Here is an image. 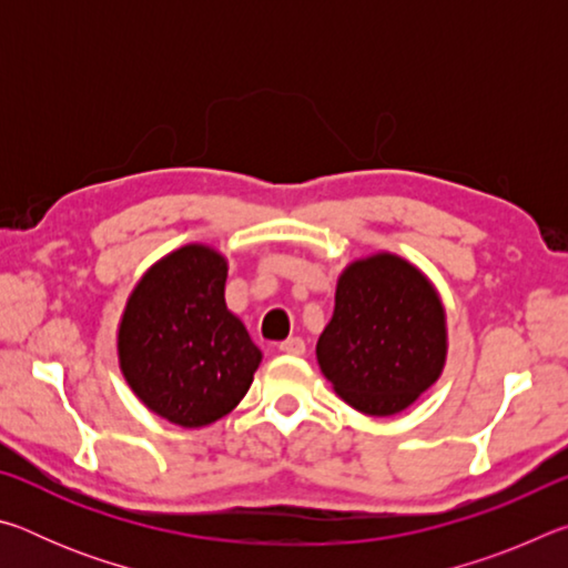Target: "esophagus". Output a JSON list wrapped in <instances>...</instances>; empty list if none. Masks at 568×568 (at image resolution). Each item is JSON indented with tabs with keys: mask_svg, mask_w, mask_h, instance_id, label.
I'll return each mask as SVG.
<instances>
[{
	"mask_svg": "<svg viewBox=\"0 0 568 568\" xmlns=\"http://www.w3.org/2000/svg\"><path fill=\"white\" fill-rule=\"evenodd\" d=\"M277 351L285 353V355H303L305 343H303V338H287L281 345H277Z\"/></svg>",
	"mask_w": 568,
	"mask_h": 568,
	"instance_id": "esophagus-1",
	"label": "esophagus"
}]
</instances>
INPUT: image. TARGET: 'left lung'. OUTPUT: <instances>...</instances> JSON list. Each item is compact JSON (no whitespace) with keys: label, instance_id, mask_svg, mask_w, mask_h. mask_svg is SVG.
Returning a JSON list of instances; mask_svg holds the SVG:
<instances>
[{"label":"left lung","instance_id":"8db88e82","mask_svg":"<svg viewBox=\"0 0 568 568\" xmlns=\"http://www.w3.org/2000/svg\"><path fill=\"white\" fill-rule=\"evenodd\" d=\"M315 358L351 408L378 418L403 413L446 368L440 293L418 265L388 250L355 257L338 275Z\"/></svg>","mask_w":568,"mask_h":568}]
</instances>
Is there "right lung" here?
<instances>
[{
    "label": "right lung",
    "instance_id": "1",
    "mask_svg": "<svg viewBox=\"0 0 568 568\" xmlns=\"http://www.w3.org/2000/svg\"><path fill=\"white\" fill-rule=\"evenodd\" d=\"M227 257L187 243L152 263L118 323L124 383L155 416L203 428L227 416L253 383L263 353L225 305Z\"/></svg>",
    "mask_w": 568,
    "mask_h": 568
}]
</instances>
